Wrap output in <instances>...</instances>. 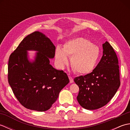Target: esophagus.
<instances>
[{
  "mask_svg": "<svg viewBox=\"0 0 130 130\" xmlns=\"http://www.w3.org/2000/svg\"><path fill=\"white\" fill-rule=\"evenodd\" d=\"M69 78L70 83H73V82H74V79H73V78L72 76H70V75H69Z\"/></svg>",
  "mask_w": 130,
  "mask_h": 130,
  "instance_id": "34e87169",
  "label": "esophagus"
}]
</instances>
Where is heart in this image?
<instances>
[{
  "label": "heart",
  "mask_w": 130,
  "mask_h": 130,
  "mask_svg": "<svg viewBox=\"0 0 130 130\" xmlns=\"http://www.w3.org/2000/svg\"><path fill=\"white\" fill-rule=\"evenodd\" d=\"M100 50L90 41L79 37L67 41L63 49L57 47L55 59L57 65L64 67L69 63L68 56L71 58V66L74 71L80 74L92 72L100 57Z\"/></svg>",
  "instance_id": "b5f03b06"
}]
</instances>
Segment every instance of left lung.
<instances>
[{"label": "left lung", "instance_id": "8db88e82", "mask_svg": "<svg viewBox=\"0 0 130 130\" xmlns=\"http://www.w3.org/2000/svg\"><path fill=\"white\" fill-rule=\"evenodd\" d=\"M103 56L92 72L74 79L79 88L77 100L87 109H96L106 105L120 86L117 55L107 41L103 44Z\"/></svg>", "mask_w": 130, "mask_h": 130}]
</instances>
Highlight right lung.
<instances>
[{"label": "right lung", "mask_w": 130, "mask_h": 130, "mask_svg": "<svg viewBox=\"0 0 130 130\" xmlns=\"http://www.w3.org/2000/svg\"><path fill=\"white\" fill-rule=\"evenodd\" d=\"M39 51L34 62H29L27 50ZM55 46L38 31L27 36L10 54L8 66V83L16 98L26 108L47 111L69 83L67 74L50 64Z\"/></svg>", "instance_id": "add662e5"}]
</instances>
